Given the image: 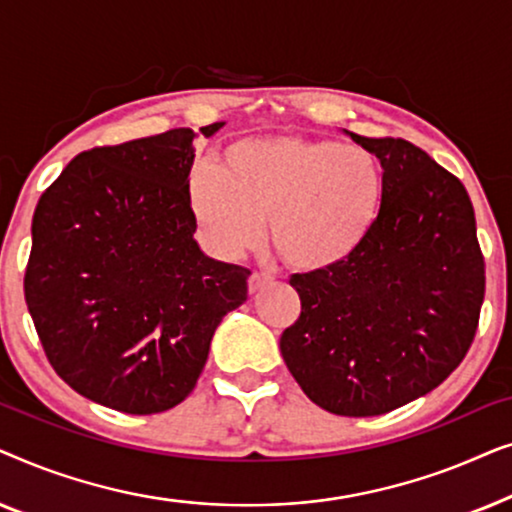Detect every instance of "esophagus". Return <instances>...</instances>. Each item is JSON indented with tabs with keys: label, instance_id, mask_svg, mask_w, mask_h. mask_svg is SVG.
<instances>
[{
	"label": "esophagus",
	"instance_id": "1",
	"mask_svg": "<svg viewBox=\"0 0 512 512\" xmlns=\"http://www.w3.org/2000/svg\"><path fill=\"white\" fill-rule=\"evenodd\" d=\"M270 282H272L270 275H263V272H254V275L249 277V293L261 291L263 286H268Z\"/></svg>",
	"mask_w": 512,
	"mask_h": 512
}]
</instances>
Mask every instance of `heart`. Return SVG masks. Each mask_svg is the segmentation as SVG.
<instances>
[{"instance_id":"heart-1","label":"heart","mask_w":512,"mask_h":512,"mask_svg":"<svg viewBox=\"0 0 512 512\" xmlns=\"http://www.w3.org/2000/svg\"><path fill=\"white\" fill-rule=\"evenodd\" d=\"M384 177L373 153L333 139L249 137L221 153L219 167H193L186 198L202 242L237 258L270 242L298 272L352 258L373 233Z\"/></svg>"}]
</instances>
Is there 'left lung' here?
<instances>
[{
	"label": "left lung",
	"mask_w": 512,
	"mask_h": 512,
	"mask_svg": "<svg viewBox=\"0 0 512 512\" xmlns=\"http://www.w3.org/2000/svg\"><path fill=\"white\" fill-rule=\"evenodd\" d=\"M347 135L380 160V216L349 261L291 277L300 317L279 349L319 408L375 417L429 394L464 361L485 261L454 174L405 139Z\"/></svg>",
	"instance_id": "left-lung-1"
}]
</instances>
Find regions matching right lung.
Segmentation results:
<instances>
[{"instance_id":"right-lung-1","label":"right lung","mask_w":512,"mask_h":512,"mask_svg":"<svg viewBox=\"0 0 512 512\" xmlns=\"http://www.w3.org/2000/svg\"><path fill=\"white\" fill-rule=\"evenodd\" d=\"M226 123L200 128L212 137ZM191 128L83 151L34 209L25 300L62 380L128 415L179 405L251 272L195 242Z\"/></svg>"}]
</instances>
